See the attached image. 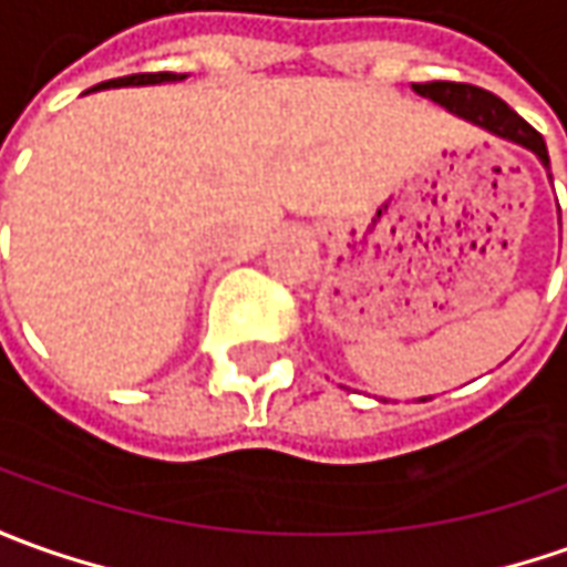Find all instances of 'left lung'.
<instances>
[{"instance_id": "8db88e82", "label": "left lung", "mask_w": 567, "mask_h": 567, "mask_svg": "<svg viewBox=\"0 0 567 567\" xmlns=\"http://www.w3.org/2000/svg\"><path fill=\"white\" fill-rule=\"evenodd\" d=\"M413 92L422 95V99H431L434 105H441L444 111L456 114V117L472 123L477 130H484V133H491V136L527 148L540 161L546 176L553 179V173H549V152H546V142H543L540 133L530 123L522 121L503 99H496L494 92L477 90V86H468V83H446V80L413 83Z\"/></svg>"}]
</instances>
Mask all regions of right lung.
<instances>
[{
  "instance_id": "1",
  "label": "right lung",
  "mask_w": 567,
  "mask_h": 567,
  "mask_svg": "<svg viewBox=\"0 0 567 567\" xmlns=\"http://www.w3.org/2000/svg\"><path fill=\"white\" fill-rule=\"evenodd\" d=\"M188 73H171V71H161V73H133V76H121V80H107L102 86H92L83 95H90V92L99 90H121V86H157V83H183Z\"/></svg>"
}]
</instances>
